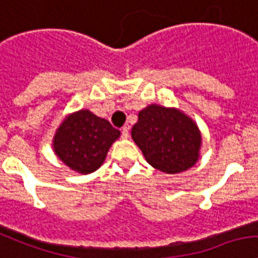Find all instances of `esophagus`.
Here are the masks:
<instances>
[{
    "label": "esophagus",
    "instance_id": "obj_1",
    "mask_svg": "<svg viewBox=\"0 0 258 258\" xmlns=\"http://www.w3.org/2000/svg\"><path fill=\"white\" fill-rule=\"evenodd\" d=\"M128 136H130V131L127 127H123L122 128V138L123 139H128Z\"/></svg>",
    "mask_w": 258,
    "mask_h": 258
}]
</instances>
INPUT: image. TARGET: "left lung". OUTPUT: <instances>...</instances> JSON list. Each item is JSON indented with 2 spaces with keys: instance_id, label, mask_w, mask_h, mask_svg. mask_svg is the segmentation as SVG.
<instances>
[{
  "instance_id": "8db88e82",
  "label": "left lung",
  "mask_w": 258,
  "mask_h": 258,
  "mask_svg": "<svg viewBox=\"0 0 258 258\" xmlns=\"http://www.w3.org/2000/svg\"><path fill=\"white\" fill-rule=\"evenodd\" d=\"M131 136L146 160L162 172H183L198 162L200 131L189 116L176 108L147 106L138 115Z\"/></svg>"
}]
</instances>
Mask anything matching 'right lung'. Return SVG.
Masks as SVG:
<instances>
[{
    "instance_id": "right-lung-1",
    "label": "right lung",
    "mask_w": 258,
    "mask_h": 258,
    "mask_svg": "<svg viewBox=\"0 0 258 258\" xmlns=\"http://www.w3.org/2000/svg\"><path fill=\"white\" fill-rule=\"evenodd\" d=\"M120 136L106 119L89 110L69 115L56 130L53 147L58 158L79 173H91L103 164L111 144Z\"/></svg>"
}]
</instances>
